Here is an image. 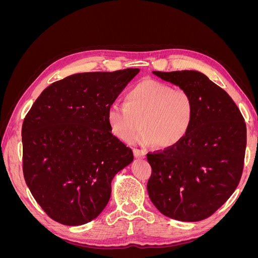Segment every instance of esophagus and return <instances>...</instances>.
Instances as JSON below:
<instances>
[{"instance_id":"34e87169","label":"esophagus","mask_w":258,"mask_h":258,"mask_svg":"<svg viewBox=\"0 0 258 258\" xmlns=\"http://www.w3.org/2000/svg\"><path fill=\"white\" fill-rule=\"evenodd\" d=\"M134 155L136 158H145L146 152L143 150H138V148H134Z\"/></svg>"}]
</instances>
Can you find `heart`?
Instances as JSON below:
<instances>
[{"mask_svg":"<svg viewBox=\"0 0 258 258\" xmlns=\"http://www.w3.org/2000/svg\"><path fill=\"white\" fill-rule=\"evenodd\" d=\"M195 113L188 92L153 80H144L132 87L126 103H113L106 110V120L112 134L124 142L138 140L170 148L188 135Z\"/></svg>","mask_w":258,"mask_h":258,"instance_id":"b5f03b06","label":"heart"}]
</instances>
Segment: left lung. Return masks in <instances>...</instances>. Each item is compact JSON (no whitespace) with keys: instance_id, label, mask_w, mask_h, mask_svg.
I'll list each match as a JSON object with an SVG mask.
<instances>
[{"instance_id":"obj_1","label":"left lung","mask_w":258,"mask_h":258,"mask_svg":"<svg viewBox=\"0 0 258 258\" xmlns=\"http://www.w3.org/2000/svg\"><path fill=\"white\" fill-rule=\"evenodd\" d=\"M153 73L186 90L195 105L188 135L177 145L148 153L147 192L170 218L198 222L235 191L243 170L246 126L229 95L198 71Z\"/></svg>"}]
</instances>
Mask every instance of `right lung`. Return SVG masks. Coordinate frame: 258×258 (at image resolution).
I'll return each instance as SVG.
<instances>
[{
	"label": "right lung",
	"mask_w": 258,
	"mask_h": 258,
	"mask_svg": "<svg viewBox=\"0 0 258 258\" xmlns=\"http://www.w3.org/2000/svg\"><path fill=\"white\" fill-rule=\"evenodd\" d=\"M140 72L70 75L48 86L22 123V170L38 205L53 221L88 223L111 197L115 174L134 153L112 135L107 107Z\"/></svg>",
	"instance_id": "1"
}]
</instances>
